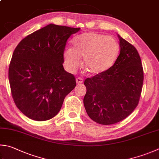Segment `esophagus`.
<instances>
[{
	"label": "esophagus",
	"mask_w": 159,
	"mask_h": 159,
	"mask_svg": "<svg viewBox=\"0 0 159 159\" xmlns=\"http://www.w3.org/2000/svg\"><path fill=\"white\" fill-rule=\"evenodd\" d=\"M84 82V80L82 78V77H77L76 79V83L77 84H82Z\"/></svg>",
	"instance_id": "obj_1"
}]
</instances>
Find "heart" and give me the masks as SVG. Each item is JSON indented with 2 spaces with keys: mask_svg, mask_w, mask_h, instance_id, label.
I'll use <instances>...</instances> for the list:
<instances>
[{
  "mask_svg": "<svg viewBox=\"0 0 159 159\" xmlns=\"http://www.w3.org/2000/svg\"><path fill=\"white\" fill-rule=\"evenodd\" d=\"M73 48L64 52L66 69L74 73L84 58L83 66L91 75H99L114 64L119 54V45L114 38L98 32L83 33L73 39Z\"/></svg>",
  "mask_w": 159,
  "mask_h": 159,
  "instance_id": "b5f03b06",
  "label": "heart"
}]
</instances>
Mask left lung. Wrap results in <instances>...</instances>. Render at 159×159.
I'll return each instance as SVG.
<instances>
[{"label": "left lung", "mask_w": 159, "mask_h": 159, "mask_svg": "<svg viewBox=\"0 0 159 159\" xmlns=\"http://www.w3.org/2000/svg\"><path fill=\"white\" fill-rule=\"evenodd\" d=\"M118 36L120 54L111 67L84 81V104L89 116L101 125L126 118L139 104L143 84L141 59L136 48Z\"/></svg>", "instance_id": "1"}]
</instances>
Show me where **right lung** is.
Instances as JSON below:
<instances>
[{"mask_svg": "<svg viewBox=\"0 0 159 159\" xmlns=\"http://www.w3.org/2000/svg\"><path fill=\"white\" fill-rule=\"evenodd\" d=\"M80 30L49 24L27 36L15 48L9 82L15 104L29 118H52L75 87V77L64 70L63 63L67 40Z\"/></svg>", "mask_w": 159, "mask_h": 159, "instance_id": "add662e5", "label": "right lung"}]
</instances>
